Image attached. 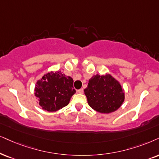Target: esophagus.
Segmentation results:
<instances>
[{"instance_id": "esophagus-1", "label": "esophagus", "mask_w": 159, "mask_h": 159, "mask_svg": "<svg viewBox=\"0 0 159 159\" xmlns=\"http://www.w3.org/2000/svg\"><path fill=\"white\" fill-rule=\"evenodd\" d=\"M77 92H78V93H79V94H83V92H84V89H78V90H77Z\"/></svg>"}]
</instances>
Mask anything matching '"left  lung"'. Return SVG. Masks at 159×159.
<instances>
[{
	"instance_id": "8db88e82",
	"label": "left lung",
	"mask_w": 159,
	"mask_h": 159,
	"mask_svg": "<svg viewBox=\"0 0 159 159\" xmlns=\"http://www.w3.org/2000/svg\"><path fill=\"white\" fill-rule=\"evenodd\" d=\"M84 94L90 107L100 113L116 111L125 100L123 89L110 74L92 76L84 89Z\"/></svg>"
}]
</instances>
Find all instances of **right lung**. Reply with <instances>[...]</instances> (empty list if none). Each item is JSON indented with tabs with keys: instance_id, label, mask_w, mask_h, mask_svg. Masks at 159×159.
I'll use <instances>...</instances> for the list:
<instances>
[{
	"instance_id": "add662e5",
	"label": "right lung",
	"mask_w": 159,
	"mask_h": 159,
	"mask_svg": "<svg viewBox=\"0 0 159 159\" xmlns=\"http://www.w3.org/2000/svg\"><path fill=\"white\" fill-rule=\"evenodd\" d=\"M34 94L43 110L56 111L69 104L75 93L73 80L60 71L49 72L37 81Z\"/></svg>"
}]
</instances>
